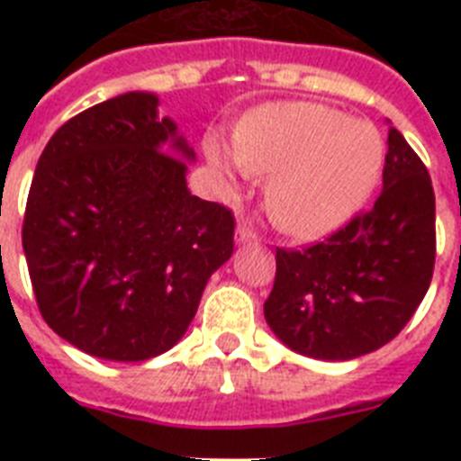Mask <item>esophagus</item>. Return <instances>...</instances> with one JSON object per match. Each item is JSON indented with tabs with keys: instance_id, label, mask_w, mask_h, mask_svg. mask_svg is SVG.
Masks as SVG:
<instances>
[{
	"instance_id": "esophagus-1",
	"label": "esophagus",
	"mask_w": 461,
	"mask_h": 461,
	"mask_svg": "<svg viewBox=\"0 0 461 461\" xmlns=\"http://www.w3.org/2000/svg\"><path fill=\"white\" fill-rule=\"evenodd\" d=\"M251 240H256L254 228H251L249 223H238V228H235V242L244 244V242H251Z\"/></svg>"
}]
</instances>
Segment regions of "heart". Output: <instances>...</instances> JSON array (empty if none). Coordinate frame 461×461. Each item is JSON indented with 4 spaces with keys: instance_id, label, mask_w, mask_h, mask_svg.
<instances>
[{
    "instance_id": "obj_1",
    "label": "heart",
    "mask_w": 461,
    "mask_h": 461,
    "mask_svg": "<svg viewBox=\"0 0 461 461\" xmlns=\"http://www.w3.org/2000/svg\"><path fill=\"white\" fill-rule=\"evenodd\" d=\"M205 157L223 189L244 173L270 175L266 207L293 238H323L367 201L383 168V138L367 122L316 104H275L242 122L235 145L219 133Z\"/></svg>"
}]
</instances>
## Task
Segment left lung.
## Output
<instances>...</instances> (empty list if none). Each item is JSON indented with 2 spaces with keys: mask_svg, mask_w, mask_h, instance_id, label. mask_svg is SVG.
<instances>
[{
  "mask_svg": "<svg viewBox=\"0 0 461 461\" xmlns=\"http://www.w3.org/2000/svg\"><path fill=\"white\" fill-rule=\"evenodd\" d=\"M434 223L429 173L390 126L372 210L309 249H276L275 286L263 304L276 339L330 362L367 356L394 339L429 288Z\"/></svg>",
  "mask_w": 461,
  "mask_h": 461,
  "instance_id": "8db88e82",
  "label": "left lung"
}]
</instances>
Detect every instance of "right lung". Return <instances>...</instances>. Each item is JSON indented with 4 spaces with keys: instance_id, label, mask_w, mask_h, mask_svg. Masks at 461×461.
<instances>
[{
    "instance_id": "right-lung-1",
    "label": "right lung",
    "mask_w": 461,
    "mask_h": 461,
    "mask_svg": "<svg viewBox=\"0 0 461 461\" xmlns=\"http://www.w3.org/2000/svg\"><path fill=\"white\" fill-rule=\"evenodd\" d=\"M194 161L152 92L92 105L48 140L23 249L41 316L87 356L142 362L170 351L233 256V214L186 186Z\"/></svg>"
}]
</instances>
